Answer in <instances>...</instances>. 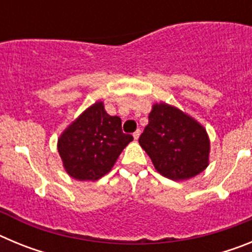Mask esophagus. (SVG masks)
I'll return each mask as SVG.
<instances>
[{"mask_svg":"<svg viewBox=\"0 0 252 252\" xmlns=\"http://www.w3.org/2000/svg\"><path fill=\"white\" fill-rule=\"evenodd\" d=\"M140 133H141V131H140V130H136V131H135V132H133V135H132V136H133V139H135V140H137V139H139Z\"/></svg>","mask_w":252,"mask_h":252,"instance_id":"1","label":"esophagus"}]
</instances>
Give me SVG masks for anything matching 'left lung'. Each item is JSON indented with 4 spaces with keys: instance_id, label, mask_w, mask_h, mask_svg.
Here are the masks:
<instances>
[{
    "instance_id": "obj_1",
    "label": "left lung",
    "mask_w": 252,
    "mask_h": 252,
    "mask_svg": "<svg viewBox=\"0 0 252 252\" xmlns=\"http://www.w3.org/2000/svg\"><path fill=\"white\" fill-rule=\"evenodd\" d=\"M139 144L162 177L193 178L208 166L207 131L190 116L166 103H155Z\"/></svg>"
}]
</instances>
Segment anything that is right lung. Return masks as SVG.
I'll return each mask as SVG.
<instances>
[{
	"mask_svg": "<svg viewBox=\"0 0 252 252\" xmlns=\"http://www.w3.org/2000/svg\"><path fill=\"white\" fill-rule=\"evenodd\" d=\"M132 135L122 132L121 119L110 116L102 102L88 107L58 140L65 171L77 180H97L115 165Z\"/></svg>",
	"mask_w": 252,
	"mask_h": 252,
	"instance_id": "obj_1",
	"label": "right lung"
}]
</instances>
